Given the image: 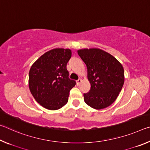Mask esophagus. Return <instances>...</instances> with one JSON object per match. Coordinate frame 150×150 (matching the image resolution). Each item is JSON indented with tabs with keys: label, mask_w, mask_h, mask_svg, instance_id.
<instances>
[{
	"label": "esophagus",
	"mask_w": 150,
	"mask_h": 150,
	"mask_svg": "<svg viewBox=\"0 0 150 150\" xmlns=\"http://www.w3.org/2000/svg\"><path fill=\"white\" fill-rule=\"evenodd\" d=\"M81 82H82V79H79L77 81V84L79 85Z\"/></svg>",
	"instance_id": "1"
}]
</instances>
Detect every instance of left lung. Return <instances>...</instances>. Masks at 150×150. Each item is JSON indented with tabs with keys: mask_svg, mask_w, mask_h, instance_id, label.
<instances>
[{
	"mask_svg": "<svg viewBox=\"0 0 150 150\" xmlns=\"http://www.w3.org/2000/svg\"><path fill=\"white\" fill-rule=\"evenodd\" d=\"M77 53L87 68L91 84L85 93V103L96 110L105 108L117 98L124 83L122 65L109 53L98 48H85Z\"/></svg>",
	"mask_w": 150,
	"mask_h": 150,
	"instance_id": "left-lung-1",
	"label": "left lung"
}]
</instances>
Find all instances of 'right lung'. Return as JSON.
I'll return each mask as SVG.
<instances>
[{"label": "right lung", "instance_id": "1", "mask_svg": "<svg viewBox=\"0 0 150 150\" xmlns=\"http://www.w3.org/2000/svg\"><path fill=\"white\" fill-rule=\"evenodd\" d=\"M71 57L70 49L55 48L40 56L30 68V91L45 108L55 110L68 102L69 91L76 84L68 77L67 63Z\"/></svg>", "mask_w": 150, "mask_h": 150}]
</instances>
